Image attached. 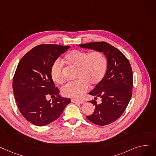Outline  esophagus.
Listing matches in <instances>:
<instances>
[{
  "label": "esophagus",
  "instance_id": "34e87169",
  "mask_svg": "<svg viewBox=\"0 0 156 156\" xmlns=\"http://www.w3.org/2000/svg\"><path fill=\"white\" fill-rule=\"evenodd\" d=\"M71 101L73 103H79V104H83L85 103L84 100H78V99H72Z\"/></svg>",
  "mask_w": 156,
  "mask_h": 156
}]
</instances>
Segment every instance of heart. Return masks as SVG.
I'll return each mask as SVG.
<instances>
[{"label":"heart","instance_id":"obj_1","mask_svg":"<svg viewBox=\"0 0 156 156\" xmlns=\"http://www.w3.org/2000/svg\"><path fill=\"white\" fill-rule=\"evenodd\" d=\"M64 62L76 68L74 82L65 85L62 88V94L67 98H78L87 92L89 85L92 87L99 84L105 76L108 67V59L102 51H88L73 50L67 53ZM51 76L57 83H62L64 76L62 64L58 60L51 66Z\"/></svg>","mask_w":156,"mask_h":156}]
</instances>
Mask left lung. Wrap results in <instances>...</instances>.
<instances>
[{
    "label": "left lung",
    "mask_w": 156,
    "mask_h": 156,
    "mask_svg": "<svg viewBox=\"0 0 156 156\" xmlns=\"http://www.w3.org/2000/svg\"><path fill=\"white\" fill-rule=\"evenodd\" d=\"M79 46L103 51L108 59L105 78L89 93L96 97L89 101L96 108L87 119L100 126L108 125L122 115L131 98L133 77L131 64L122 53L106 42H92ZM97 97L101 98L100 104L97 103Z\"/></svg>",
    "instance_id": "8db88e82"
}]
</instances>
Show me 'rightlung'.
Masks as SVG:
<instances>
[{
    "label": "right lung",
    "mask_w": 156,
    "mask_h": 156,
    "mask_svg": "<svg viewBox=\"0 0 156 156\" xmlns=\"http://www.w3.org/2000/svg\"><path fill=\"white\" fill-rule=\"evenodd\" d=\"M69 46L43 44L35 46L19 62L12 80V89L19 111L25 119L37 126L57 120L69 98L60 97L51 76V68L57 58ZM55 98L52 102L46 98Z\"/></svg>",
    "instance_id": "add662e5"
}]
</instances>
